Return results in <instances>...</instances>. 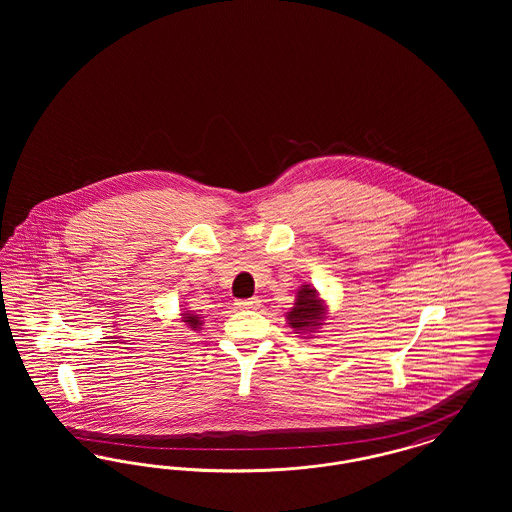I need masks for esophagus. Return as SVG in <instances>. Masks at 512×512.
<instances>
[{"mask_svg": "<svg viewBox=\"0 0 512 512\" xmlns=\"http://www.w3.org/2000/svg\"><path fill=\"white\" fill-rule=\"evenodd\" d=\"M234 305H236L238 311H251V309L259 307V299H240Z\"/></svg>", "mask_w": 512, "mask_h": 512, "instance_id": "1", "label": "esophagus"}]
</instances>
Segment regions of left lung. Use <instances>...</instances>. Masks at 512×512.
<instances>
[{
    "label": "left lung",
    "instance_id": "8db88e82",
    "mask_svg": "<svg viewBox=\"0 0 512 512\" xmlns=\"http://www.w3.org/2000/svg\"><path fill=\"white\" fill-rule=\"evenodd\" d=\"M324 320V307L318 299L317 290L301 286L297 292L295 307L288 313V322L293 330H315Z\"/></svg>",
    "mask_w": 512,
    "mask_h": 512
}]
</instances>
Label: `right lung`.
Segmentation results:
<instances>
[{
    "label": "right lung",
    "instance_id": "add662e5",
    "mask_svg": "<svg viewBox=\"0 0 512 512\" xmlns=\"http://www.w3.org/2000/svg\"><path fill=\"white\" fill-rule=\"evenodd\" d=\"M182 322H186L190 328H199L201 326V318L197 317V315H190V313L182 315Z\"/></svg>",
    "mask_w": 512,
    "mask_h": 512
}]
</instances>
